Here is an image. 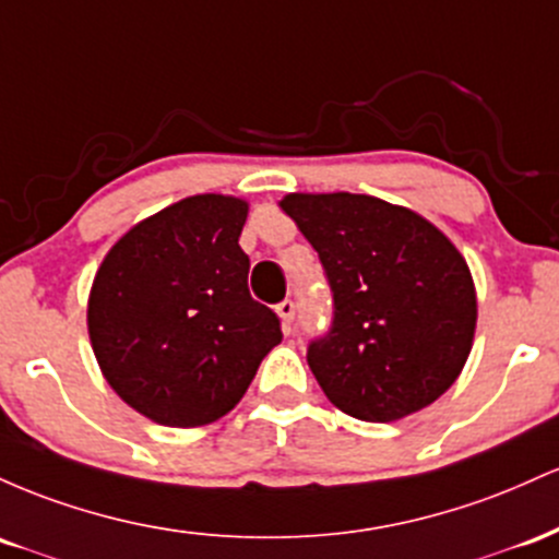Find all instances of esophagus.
<instances>
[{
  "mask_svg": "<svg viewBox=\"0 0 559 559\" xmlns=\"http://www.w3.org/2000/svg\"><path fill=\"white\" fill-rule=\"evenodd\" d=\"M277 313L282 319V328H285V332H290L293 319H296V304H293L290 298H285L282 304H277Z\"/></svg>",
  "mask_w": 559,
  "mask_h": 559,
  "instance_id": "34e87169",
  "label": "esophagus"
}]
</instances>
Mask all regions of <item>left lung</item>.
Returning <instances> with one entry per match:
<instances>
[{
	"label": "left lung",
	"mask_w": 559,
	"mask_h": 559,
	"mask_svg": "<svg viewBox=\"0 0 559 559\" xmlns=\"http://www.w3.org/2000/svg\"><path fill=\"white\" fill-rule=\"evenodd\" d=\"M280 209L332 290L328 335L306 350L324 396L364 423H393L443 396L478 319L467 261L449 237L415 211L350 192H293Z\"/></svg>",
	"instance_id": "obj_1"
}]
</instances>
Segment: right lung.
Wrapping results in <instances>:
<instances>
[{"instance_id":"obj_1","label":"right lung","mask_w":559,"mask_h":559,"mask_svg":"<svg viewBox=\"0 0 559 559\" xmlns=\"http://www.w3.org/2000/svg\"><path fill=\"white\" fill-rule=\"evenodd\" d=\"M248 203L192 195L131 227L97 269L86 324L99 369L131 409L198 428L235 409L282 341L250 298Z\"/></svg>"}]
</instances>
